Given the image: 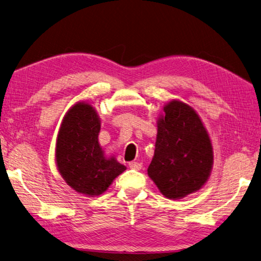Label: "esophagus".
<instances>
[{
  "instance_id": "obj_1",
  "label": "esophagus",
  "mask_w": 261,
  "mask_h": 261,
  "mask_svg": "<svg viewBox=\"0 0 261 261\" xmlns=\"http://www.w3.org/2000/svg\"><path fill=\"white\" fill-rule=\"evenodd\" d=\"M129 167L131 168V169H135V170H140L141 169V163L139 162H136V161H131L129 162Z\"/></svg>"
}]
</instances>
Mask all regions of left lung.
<instances>
[{
    "instance_id": "obj_1",
    "label": "left lung",
    "mask_w": 261,
    "mask_h": 261,
    "mask_svg": "<svg viewBox=\"0 0 261 261\" xmlns=\"http://www.w3.org/2000/svg\"><path fill=\"white\" fill-rule=\"evenodd\" d=\"M156 124L147 174L168 199H182L210 178L214 155L208 132L196 110L179 100L165 105Z\"/></svg>"
}]
</instances>
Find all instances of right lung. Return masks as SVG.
Here are the masks:
<instances>
[{
    "label": "right lung",
    "instance_id": "add662e5",
    "mask_svg": "<svg viewBox=\"0 0 261 261\" xmlns=\"http://www.w3.org/2000/svg\"><path fill=\"white\" fill-rule=\"evenodd\" d=\"M101 121L92 105L79 101L62 120L56 139L55 160L63 179L74 191L95 197L107 191L126 169L114 156H106L99 144Z\"/></svg>",
    "mask_w": 261,
    "mask_h": 261
}]
</instances>
